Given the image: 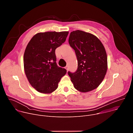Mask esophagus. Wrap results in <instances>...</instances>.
<instances>
[{"instance_id": "obj_1", "label": "esophagus", "mask_w": 133, "mask_h": 133, "mask_svg": "<svg viewBox=\"0 0 133 133\" xmlns=\"http://www.w3.org/2000/svg\"><path fill=\"white\" fill-rule=\"evenodd\" d=\"M65 68V69L67 70V71H68V67L67 66H66Z\"/></svg>"}]
</instances>
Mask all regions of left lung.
Here are the masks:
<instances>
[{"label": "left lung", "mask_w": 133, "mask_h": 133, "mask_svg": "<svg viewBox=\"0 0 133 133\" xmlns=\"http://www.w3.org/2000/svg\"><path fill=\"white\" fill-rule=\"evenodd\" d=\"M68 42L78 61L77 70L68 72L75 88L83 92L96 89L107 70V57L103 44L96 36L79 30L70 32Z\"/></svg>", "instance_id": "left-lung-1"}]
</instances>
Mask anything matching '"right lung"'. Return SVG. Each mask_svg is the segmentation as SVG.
I'll return each instance as SVG.
<instances>
[{
  "label": "right lung",
  "instance_id": "1",
  "mask_svg": "<svg viewBox=\"0 0 133 133\" xmlns=\"http://www.w3.org/2000/svg\"><path fill=\"white\" fill-rule=\"evenodd\" d=\"M68 31L39 32L32 37L24 55V66L26 77L36 90L50 94L58 87L65 68L57 66L55 49L66 41Z\"/></svg>",
  "mask_w": 133,
  "mask_h": 133
}]
</instances>
